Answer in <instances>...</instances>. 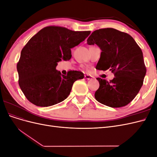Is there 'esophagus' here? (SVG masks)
Masks as SVG:
<instances>
[{
  "mask_svg": "<svg viewBox=\"0 0 157 157\" xmlns=\"http://www.w3.org/2000/svg\"><path fill=\"white\" fill-rule=\"evenodd\" d=\"M84 78H86V80H91V79H92L94 77H92V76H91V75H84Z\"/></svg>",
  "mask_w": 157,
  "mask_h": 157,
  "instance_id": "obj_1",
  "label": "esophagus"
}]
</instances>
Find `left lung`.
<instances>
[{
	"mask_svg": "<svg viewBox=\"0 0 157 157\" xmlns=\"http://www.w3.org/2000/svg\"><path fill=\"white\" fill-rule=\"evenodd\" d=\"M87 44H96L101 50L96 69H109L115 77L109 82L97 78L99 87L95 92V98L111 107L128 105L138 94L146 74L140 46L130 35L113 28L94 31Z\"/></svg>",
	"mask_w": 157,
	"mask_h": 157,
	"instance_id": "8db88e82",
	"label": "left lung"
}]
</instances>
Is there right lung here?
Returning a JSON list of instances; mask_svg holds the SVG:
<instances>
[{
	"label": "right lung",
	"instance_id": "add662e5",
	"mask_svg": "<svg viewBox=\"0 0 157 157\" xmlns=\"http://www.w3.org/2000/svg\"><path fill=\"white\" fill-rule=\"evenodd\" d=\"M90 31H74L67 28H43L28 41L17 64L19 85L26 98L39 107H48L67 98L73 83L84 78L77 71L67 76L56 70L58 62L71 58V49L84 41Z\"/></svg>",
	"mask_w": 157,
	"mask_h": 157
}]
</instances>
